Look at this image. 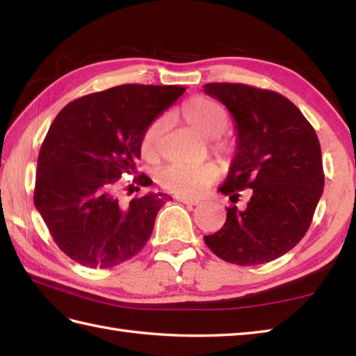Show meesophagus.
Segmentation results:
<instances>
[{
	"mask_svg": "<svg viewBox=\"0 0 356 356\" xmlns=\"http://www.w3.org/2000/svg\"><path fill=\"white\" fill-rule=\"evenodd\" d=\"M176 199L179 202L185 203V205H199L200 200L199 199H193V197H185V195H176Z\"/></svg>",
	"mask_w": 356,
	"mask_h": 356,
	"instance_id": "1",
	"label": "esophagus"
}]
</instances>
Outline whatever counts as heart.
I'll list each match as a JSON object with an SVG mask.
<instances>
[{"mask_svg": "<svg viewBox=\"0 0 356 356\" xmlns=\"http://www.w3.org/2000/svg\"><path fill=\"white\" fill-rule=\"evenodd\" d=\"M180 118L208 139H213V149L225 159L234 154V143L222 139L220 136L228 130L229 115L223 105L205 96H197L186 101L180 108ZM165 130L162 119L151 122L140 138V154L148 162H156L161 153V139ZM220 176V166L214 162L199 165L172 163L161 172V180L170 191L184 195H197L214 184Z\"/></svg>", "mask_w": 356, "mask_h": 356, "instance_id": "heart-1", "label": "heart"}]
</instances>
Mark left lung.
I'll return each mask as SVG.
<instances>
[{
  "label": "left lung",
  "mask_w": 356,
  "mask_h": 356,
  "mask_svg": "<svg viewBox=\"0 0 356 356\" xmlns=\"http://www.w3.org/2000/svg\"><path fill=\"white\" fill-rule=\"evenodd\" d=\"M205 93L220 101L237 130L236 154L218 188L245 207L226 208V222L205 243L222 260L254 266L278 259L305 237L323 194L321 147L314 127L280 93L213 82Z\"/></svg>",
  "instance_id": "8db88e82"
}]
</instances>
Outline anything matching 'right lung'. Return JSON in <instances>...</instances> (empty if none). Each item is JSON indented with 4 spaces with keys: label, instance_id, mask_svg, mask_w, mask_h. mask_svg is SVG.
Segmentation results:
<instances>
[{
    "label": "right lung",
    "instance_id": "1",
    "mask_svg": "<svg viewBox=\"0 0 356 356\" xmlns=\"http://www.w3.org/2000/svg\"><path fill=\"white\" fill-rule=\"evenodd\" d=\"M184 92L179 86L125 84L82 96L58 113L38 156L33 202L72 260L113 268L145 246L171 197L148 193L122 205L116 190L120 177L138 174L145 128ZM133 182L149 186L153 180L142 172Z\"/></svg>",
    "mask_w": 356,
    "mask_h": 356
}]
</instances>
